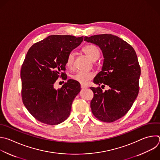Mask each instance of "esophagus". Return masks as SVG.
<instances>
[{
  "instance_id": "obj_1",
  "label": "esophagus",
  "mask_w": 160,
  "mask_h": 160,
  "mask_svg": "<svg viewBox=\"0 0 160 160\" xmlns=\"http://www.w3.org/2000/svg\"><path fill=\"white\" fill-rule=\"evenodd\" d=\"M87 88V86L83 85V84H81V88L82 89H84V88Z\"/></svg>"
}]
</instances>
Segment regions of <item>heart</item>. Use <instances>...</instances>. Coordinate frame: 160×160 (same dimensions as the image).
Masks as SVG:
<instances>
[{
	"instance_id": "heart-1",
	"label": "heart",
	"mask_w": 160,
	"mask_h": 160,
	"mask_svg": "<svg viewBox=\"0 0 160 160\" xmlns=\"http://www.w3.org/2000/svg\"><path fill=\"white\" fill-rule=\"evenodd\" d=\"M83 51L93 61L97 60L100 57L99 49L94 44H88L85 46L83 48ZM74 58V52H70L67 57L65 62L66 66L70 69H72L73 67ZM93 76L94 74L92 72L80 70L75 73L72 76V78L82 84H86L89 80L93 78Z\"/></svg>"
}]
</instances>
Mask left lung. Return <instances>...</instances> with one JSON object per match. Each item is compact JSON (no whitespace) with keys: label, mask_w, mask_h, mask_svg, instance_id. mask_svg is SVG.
<instances>
[{"label":"left lung","mask_w":160,"mask_h":160,"mask_svg":"<svg viewBox=\"0 0 160 160\" xmlns=\"http://www.w3.org/2000/svg\"><path fill=\"white\" fill-rule=\"evenodd\" d=\"M84 41L100 48L103 63L93 82L110 88L90 87L94 93L90 102L92 112L98 120L112 122L131 108L139 93L141 68L134 48L120 38L109 34L85 36Z\"/></svg>","instance_id":"1"}]
</instances>
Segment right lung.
<instances>
[{
    "label": "right lung",
    "instance_id": "add662e5",
    "mask_svg": "<svg viewBox=\"0 0 160 160\" xmlns=\"http://www.w3.org/2000/svg\"><path fill=\"white\" fill-rule=\"evenodd\" d=\"M83 39V36L51 35L29 49L21 70L22 99L29 113L39 122L57 125L70 116L80 85L68 80L56 90L54 83L59 77L65 78L62 72L65 70L67 57Z\"/></svg>",
    "mask_w": 160,
    "mask_h": 160
}]
</instances>
